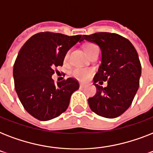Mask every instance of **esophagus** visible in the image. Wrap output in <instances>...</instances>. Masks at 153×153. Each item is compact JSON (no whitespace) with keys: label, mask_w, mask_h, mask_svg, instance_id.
Returning <instances> with one entry per match:
<instances>
[{"label":"esophagus","mask_w":153,"mask_h":153,"mask_svg":"<svg viewBox=\"0 0 153 153\" xmlns=\"http://www.w3.org/2000/svg\"><path fill=\"white\" fill-rule=\"evenodd\" d=\"M79 86H80V88H83L84 86H85V84L82 83V82H80L79 83Z\"/></svg>","instance_id":"obj_1"}]
</instances>
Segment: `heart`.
Segmentation results:
<instances>
[{
  "mask_svg": "<svg viewBox=\"0 0 153 153\" xmlns=\"http://www.w3.org/2000/svg\"><path fill=\"white\" fill-rule=\"evenodd\" d=\"M98 48V47L96 46L95 44H86L84 46V50L86 52V54L90 56V55L95 51L96 49ZM70 51H68L64 56V60H67L68 57H69ZM94 74V70L91 68H81V67H76L71 71V74L72 76L77 79L78 80L80 81H86L91 78V76Z\"/></svg>",
  "mask_w": 153,
  "mask_h": 153,
  "instance_id": "b5f03b06",
  "label": "heart"
}]
</instances>
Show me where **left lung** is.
I'll return each mask as SVG.
<instances>
[{
    "instance_id": "1",
    "label": "left lung",
    "mask_w": 153,
    "mask_h": 153,
    "mask_svg": "<svg viewBox=\"0 0 153 153\" xmlns=\"http://www.w3.org/2000/svg\"><path fill=\"white\" fill-rule=\"evenodd\" d=\"M102 51V64L94 78L97 93L88 99L90 108L99 116L114 118L130 106L139 88L141 65L131 42L116 33L97 32L84 35ZM107 81L106 88L99 86Z\"/></svg>"
}]
</instances>
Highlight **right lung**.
Segmentation results:
<instances>
[{"mask_svg": "<svg viewBox=\"0 0 153 153\" xmlns=\"http://www.w3.org/2000/svg\"><path fill=\"white\" fill-rule=\"evenodd\" d=\"M82 39L81 35L39 32L20 50L13 67L15 90L25 110L35 118L48 121L67 110L79 82L68 78L55 84L51 76L55 67L62 66L67 51Z\"/></svg>", "mask_w": 153, "mask_h": 153, "instance_id": "obj_1", "label": "right lung"}]
</instances>
